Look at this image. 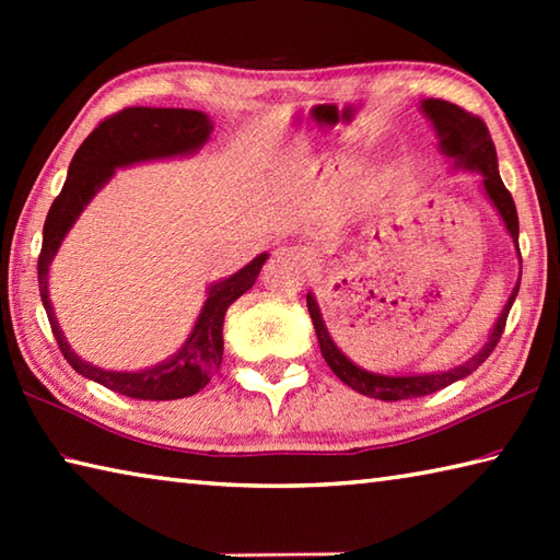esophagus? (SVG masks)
<instances>
[{"mask_svg": "<svg viewBox=\"0 0 560 560\" xmlns=\"http://www.w3.org/2000/svg\"><path fill=\"white\" fill-rule=\"evenodd\" d=\"M279 254L283 259H289L293 264H299V267L303 269H314L318 264V257L314 249H308V246H283V249H279Z\"/></svg>", "mask_w": 560, "mask_h": 560, "instance_id": "1", "label": "esophagus"}]
</instances>
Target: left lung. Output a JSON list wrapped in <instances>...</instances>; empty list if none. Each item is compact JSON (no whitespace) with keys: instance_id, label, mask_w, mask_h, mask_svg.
<instances>
[{"instance_id":"8db88e82","label":"left lung","mask_w":560,"mask_h":560,"mask_svg":"<svg viewBox=\"0 0 560 560\" xmlns=\"http://www.w3.org/2000/svg\"><path fill=\"white\" fill-rule=\"evenodd\" d=\"M420 110H422V116L430 120V126L434 128L440 153L450 160L452 170H462V173H477L481 177V189H485L487 200L501 217V222H504L511 242H514V246H516L518 259H521L516 205H514V200H511V192L504 187V183H501L497 148H494V140H491V136H489V128L485 126V120L471 116V113H467L459 106H454V103H450V101H440V98H424L420 103ZM518 283L521 281H516L514 291H511L506 306L501 308V314L497 318L494 328H491L487 343L481 346L469 360H464L462 365H454V368H450V371H440V373L385 375V373L365 371V368L353 363V360H350L343 350L336 346V340L330 338V330L326 326L324 314H320V306L314 296V291L306 293V303H308L311 320H314V328H316L320 355L326 358L330 371H334L340 381H343L348 387H353V390H358L360 395L375 397V400L395 402V400H410V397L438 393V390H442V387L457 383V381H462V377H467L477 371V368L491 355V350L497 348L501 334H504L506 316H509L511 306H514V299L518 293Z\"/></svg>"}]
</instances>
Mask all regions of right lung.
Listing matches in <instances>:
<instances>
[{"label": "right lung", "mask_w": 560, "mask_h": 560, "mask_svg": "<svg viewBox=\"0 0 560 560\" xmlns=\"http://www.w3.org/2000/svg\"><path fill=\"white\" fill-rule=\"evenodd\" d=\"M212 130V120L202 110L136 106L116 113V116L103 120L75 150L61 195L54 200L44 222L39 291L56 343L75 373L93 383H101L113 393L136 397V400H179V397L200 393L212 381L224 353L222 326L226 308L254 287L269 254L264 252L232 277L210 283L200 316H197L185 343L163 363L143 368V371H106V368L93 365L75 353L54 314V303L49 299V267L59 254L66 234L93 197L110 183L116 170L200 153Z\"/></svg>", "instance_id": "1"}]
</instances>
